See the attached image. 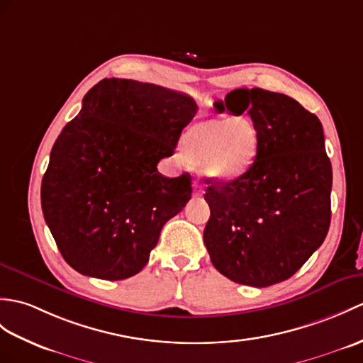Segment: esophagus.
Listing matches in <instances>:
<instances>
[{"instance_id":"34e87169","label":"esophagus","mask_w":363,"mask_h":363,"mask_svg":"<svg viewBox=\"0 0 363 363\" xmlns=\"http://www.w3.org/2000/svg\"><path fill=\"white\" fill-rule=\"evenodd\" d=\"M202 193H204V187H202V184L199 181H196L195 184H193V195L202 196Z\"/></svg>"}]
</instances>
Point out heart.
Returning a JSON list of instances; mask_svg holds the SVG:
<instances>
[{
    "mask_svg": "<svg viewBox=\"0 0 363 363\" xmlns=\"http://www.w3.org/2000/svg\"><path fill=\"white\" fill-rule=\"evenodd\" d=\"M258 148L259 133L247 117L199 121L182 134L185 157L220 182L246 174L257 161Z\"/></svg>",
    "mask_w": 363,
    "mask_h": 363,
    "instance_id": "obj_1",
    "label": "heart"
}]
</instances>
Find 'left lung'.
I'll return each instance as SVG.
<instances>
[{
	"instance_id": "left-lung-1",
	"label": "left lung",
	"mask_w": 363,
	"mask_h": 363,
	"mask_svg": "<svg viewBox=\"0 0 363 363\" xmlns=\"http://www.w3.org/2000/svg\"><path fill=\"white\" fill-rule=\"evenodd\" d=\"M215 106L247 111L259 148L240 179L207 181L204 244L229 280L266 288L296 274L330 229L333 168L323 128L297 100L261 88L233 89Z\"/></svg>"
}]
</instances>
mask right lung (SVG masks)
Instances as JSON below:
<instances>
[{"mask_svg": "<svg viewBox=\"0 0 363 363\" xmlns=\"http://www.w3.org/2000/svg\"><path fill=\"white\" fill-rule=\"evenodd\" d=\"M196 111L190 96L136 80L104 79L86 92L41 181L45 221L72 269L116 281L148 263L191 198V176L165 178L157 162Z\"/></svg>", "mask_w": 363, "mask_h": 363, "instance_id": "obj_1", "label": "right lung"}]
</instances>
